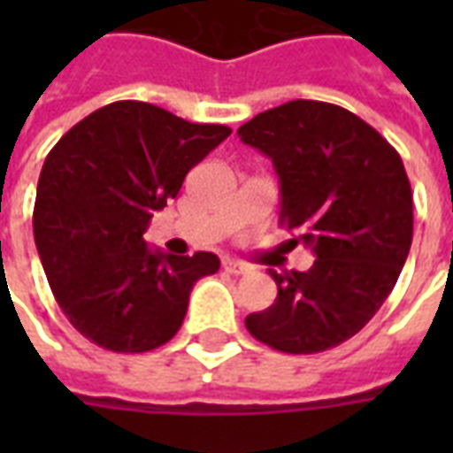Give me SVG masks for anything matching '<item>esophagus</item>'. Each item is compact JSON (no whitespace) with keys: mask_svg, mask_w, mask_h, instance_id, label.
Returning a JSON list of instances; mask_svg holds the SVG:
<instances>
[{"mask_svg":"<svg viewBox=\"0 0 453 453\" xmlns=\"http://www.w3.org/2000/svg\"><path fill=\"white\" fill-rule=\"evenodd\" d=\"M223 266H226V272H230V274H235V276L247 274V272H250V266L242 265V262H233V259H226Z\"/></svg>","mask_w":453,"mask_h":453,"instance_id":"obj_1","label":"esophagus"}]
</instances>
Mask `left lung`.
Here are the masks:
<instances>
[{
	"label": "left lung",
	"mask_w": 453,
	"mask_h": 453,
	"mask_svg": "<svg viewBox=\"0 0 453 453\" xmlns=\"http://www.w3.org/2000/svg\"><path fill=\"white\" fill-rule=\"evenodd\" d=\"M274 162L279 223L313 250L308 272L274 276V305L245 318L255 340L286 354L333 349L359 333L398 281L412 242L403 159L342 106L296 99L237 130Z\"/></svg>",
	"instance_id": "1"
}]
</instances>
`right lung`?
I'll list each match as a JSON object with an SVG mask.
<instances>
[{
  "label": "right lung",
  "mask_w": 453,
  "mask_h": 453,
  "mask_svg": "<svg viewBox=\"0 0 453 453\" xmlns=\"http://www.w3.org/2000/svg\"><path fill=\"white\" fill-rule=\"evenodd\" d=\"M230 135L145 102H113L58 140L41 169L34 237L58 305L104 349L138 354L179 333L213 252L165 255L142 240L188 169Z\"/></svg>",
  "instance_id": "1"
}]
</instances>
